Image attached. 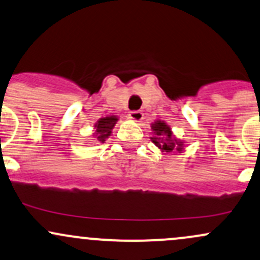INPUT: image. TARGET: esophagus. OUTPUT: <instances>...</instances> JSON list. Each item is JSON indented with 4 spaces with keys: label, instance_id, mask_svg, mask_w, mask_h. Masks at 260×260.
Listing matches in <instances>:
<instances>
[{
    "label": "esophagus",
    "instance_id": "obj_1",
    "mask_svg": "<svg viewBox=\"0 0 260 260\" xmlns=\"http://www.w3.org/2000/svg\"><path fill=\"white\" fill-rule=\"evenodd\" d=\"M143 112H141V111H132V112H129V118L136 122H141L143 119Z\"/></svg>",
    "mask_w": 260,
    "mask_h": 260
}]
</instances>
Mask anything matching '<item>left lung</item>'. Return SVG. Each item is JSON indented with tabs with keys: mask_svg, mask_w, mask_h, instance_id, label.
<instances>
[{
	"mask_svg": "<svg viewBox=\"0 0 260 260\" xmlns=\"http://www.w3.org/2000/svg\"><path fill=\"white\" fill-rule=\"evenodd\" d=\"M152 131L155 135V137L152 138V142L159 149H161V152L172 153L174 150H178V152L182 150L184 142L174 138L172 129L164 121L154 122L152 124Z\"/></svg>",
	"mask_w": 260,
	"mask_h": 260,
	"instance_id": "obj_1",
	"label": "left lung"
}]
</instances>
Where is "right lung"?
<instances>
[{
    "label": "right lung",
    "instance_id": "right-lung-1",
    "mask_svg": "<svg viewBox=\"0 0 260 260\" xmlns=\"http://www.w3.org/2000/svg\"><path fill=\"white\" fill-rule=\"evenodd\" d=\"M117 119L118 118L116 116L100 118L98 123L95 124V133H93L95 138L100 142H105V139L108 138V136H111L112 133V128L115 127Z\"/></svg>",
    "mask_w": 260,
    "mask_h": 260
}]
</instances>
